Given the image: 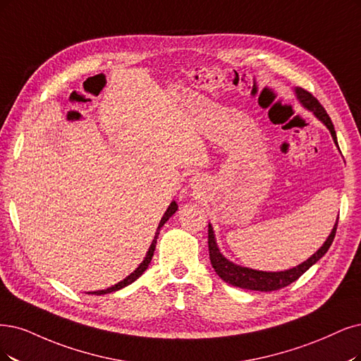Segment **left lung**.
Wrapping results in <instances>:
<instances>
[{
	"instance_id": "left-lung-1",
	"label": "left lung",
	"mask_w": 361,
	"mask_h": 361,
	"mask_svg": "<svg viewBox=\"0 0 361 361\" xmlns=\"http://www.w3.org/2000/svg\"><path fill=\"white\" fill-rule=\"evenodd\" d=\"M296 95H298L299 101L306 106V109L311 110L327 126V129L330 130L331 137H333V141H335L336 145H338L335 126H333L331 120H330V116L326 113L324 106L318 102V99L312 95L311 92L305 90L302 87L296 89ZM336 229H338V221L335 224V228H333L331 233L329 235L327 241L323 244V247L319 248L312 257H310L308 260L303 262L302 264L296 266V268L288 269V271H283V272H263V271H255V269L243 268V266H238V264L229 262L226 257H223V255L217 248L214 232H212V228H211V224H209L208 226L209 260H211L212 268H214V271L217 272V275L223 279V281H226L228 284H232L235 287L247 288V290L274 291V290L284 288V287L290 286L291 283H295L296 279L299 276H302L306 271H308L314 263H317L319 259H322L327 252V250L330 248L333 239H335Z\"/></svg>"
}]
</instances>
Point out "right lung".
I'll return each mask as SVG.
<instances>
[{
    "instance_id": "obj_1",
    "label": "right lung",
    "mask_w": 361,
    "mask_h": 361,
    "mask_svg": "<svg viewBox=\"0 0 361 361\" xmlns=\"http://www.w3.org/2000/svg\"><path fill=\"white\" fill-rule=\"evenodd\" d=\"M177 208H178V205H177L176 202H171V205L168 207V209H166V212L164 214L162 220H160V223H159L157 232H156V235H154V239H153V243H152V245H150L149 251H147V256H145V259L142 260V263L138 266V268H137L135 271H133L129 276H126V278L123 279V281L117 283L116 286H113V287H110V288H106V290H99V291L89 293V295H106V293L117 291V290H120V288H123V287H126V286L132 284L133 281H135L137 278H140V276L144 274V271H145L147 268H149V263L152 262V257H153V252H154V248H156V241H157V236H159V231H160V228H162V226L169 220V217L173 214V212L177 211Z\"/></svg>"
}]
</instances>
